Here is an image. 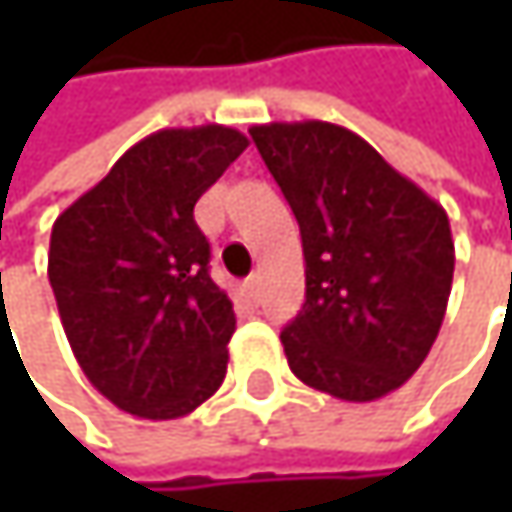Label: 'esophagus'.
Listing matches in <instances>:
<instances>
[{
	"instance_id": "34e87169",
	"label": "esophagus",
	"mask_w": 512,
	"mask_h": 512,
	"mask_svg": "<svg viewBox=\"0 0 512 512\" xmlns=\"http://www.w3.org/2000/svg\"><path fill=\"white\" fill-rule=\"evenodd\" d=\"M246 290H249V296H252V299H260V275H249V278H246Z\"/></svg>"
}]
</instances>
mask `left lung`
Instances as JSON below:
<instances>
[{
	"mask_svg": "<svg viewBox=\"0 0 512 512\" xmlns=\"http://www.w3.org/2000/svg\"><path fill=\"white\" fill-rule=\"evenodd\" d=\"M249 133L302 234L305 305L281 332L290 370L338 400L385 397L421 367L445 320V207L347 127L296 121Z\"/></svg>",
	"mask_w": 512,
	"mask_h": 512,
	"instance_id": "1",
	"label": "left lung"
}]
</instances>
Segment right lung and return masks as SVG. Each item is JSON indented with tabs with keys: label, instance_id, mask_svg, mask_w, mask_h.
I'll list each match as a JSON object with an SVG mask.
<instances>
[{
	"label": "right lung",
	"instance_id": "right-lung-1",
	"mask_svg": "<svg viewBox=\"0 0 512 512\" xmlns=\"http://www.w3.org/2000/svg\"><path fill=\"white\" fill-rule=\"evenodd\" d=\"M246 148L222 124L151 133L52 225L47 272L70 350L130 415L183 418L225 379L237 317L210 278L195 201Z\"/></svg>",
	"mask_w": 512,
	"mask_h": 512
}]
</instances>
